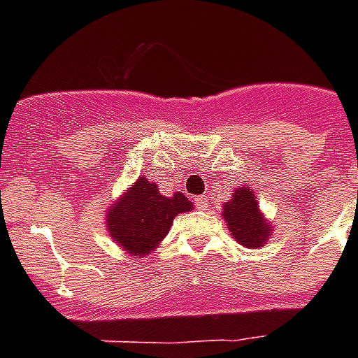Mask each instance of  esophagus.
Listing matches in <instances>:
<instances>
[{"label":"esophagus","instance_id":"34e87169","mask_svg":"<svg viewBox=\"0 0 358 358\" xmlns=\"http://www.w3.org/2000/svg\"><path fill=\"white\" fill-rule=\"evenodd\" d=\"M194 203L199 210H206V206H208V197L206 196H196L194 197Z\"/></svg>","mask_w":358,"mask_h":358}]
</instances>
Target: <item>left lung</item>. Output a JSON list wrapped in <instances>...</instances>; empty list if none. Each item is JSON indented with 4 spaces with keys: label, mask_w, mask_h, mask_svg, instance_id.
Instances as JSON below:
<instances>
[{
    "label": "left lung",
    "mask_w": 358,
    "mask_h": 358,
    "mask_svg": "<svg viewBox=\"0 0 358 358\" xmlns=\"http://www.w3.org/2000/svg\"><path fill=\"white\" fill-rule=\"evenodd\" d=\"M223 220L227 221L232 238L249 249L264 247L273 232V227L259 210L258 199L250 186H239L234 190L232 199L223 205Z\"/></svg>",
    "instance_id": "8db88e82"
}]
</instances>
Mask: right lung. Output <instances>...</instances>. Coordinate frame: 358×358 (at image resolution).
I'll list each match as a JSON object with an SVG mask.
<instances>
[{
  "instance_id": "right-lung-1",
  "label": "right lung",
  "mask_w": 358,
  "mask_h": 358,
  "mask_svg": "<svg viewBox=\"0 0 358 358\" xmlns=\"http://www.w3.org/2000/svg\"><path fill=\"white\" fill-rule=\"evenodd\" d=\"M188 197L176 192L162 196L157 185L138 177L117 203L109 206L106 227L115 243L131 256H146L157 249L177 214L192 210Z\"/></svg>"
}]
</instances>
